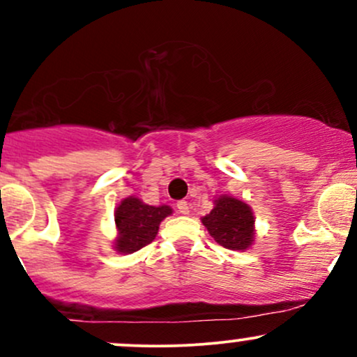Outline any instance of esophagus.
I'll list each match as a JSON object with an SVG mask.
<instances>
[{"mask_svg":"<svg viewBox=\"0 0 357 357\" xmlns=\"http://www.w3.org/2000/svg\"><path fill=\"white\" fill-rule=\"evenodd\" d=\"M178 211L181 213V215H188L190 213V206H188L186 202H179L178 203Z\"/></svg>","mask_w":357,"mask_h":357,"instance_id":"1","label":"esophagus"}]
</instances>
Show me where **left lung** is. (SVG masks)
<instances>
[{
  "instance_id": "obj_1",
  "label": "left lung",
  "mask_w": 357,
  "mask_h": 357,
  "mask_svg": "<svg viewBox=\"0 0 357 357\" xmlns=\"http://www.w3.org/2000/svg\"><path fill=\"white\" fill-rule=\"evenodd\" d=\"M202 221L216 243L228 250H247L255 238L252 208L233 196L223 195L215 199V208Z\"/></svg>"
}]
</instances>
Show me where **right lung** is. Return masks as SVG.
I'll return each instance as SVG.
<instances>
[{
	"label": "right lung",
	"instance_id": "right-lung-1",
	"mask_svg": "<svg viewBox=\"0 0 357 357\" xmlns=\"http://www.w3.org/2000/svg\"><path fill=\"white\" fill-rule=\"evenodd\" d=\"M173 210L166 204L162 206H149L139 198L129 196L122 199L116 210L117 238L114 248L119 253H134L155 238L161 221L169 216Z\"/></svg>",
	"mask_w": 357,
	"mask_h": 357
}]
</instances>
